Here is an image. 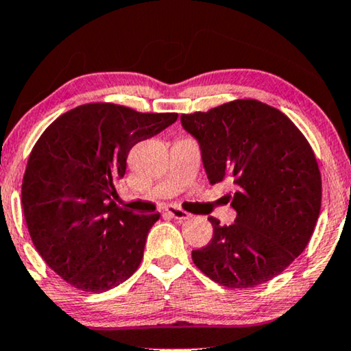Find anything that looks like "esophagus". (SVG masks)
<instances>
[{
	"instance_id": "obj_1",
	"label": "esophagus",
	"mask_w": 351,
	"mask_h": 351,
	"mask_svg": "<svg viewBox=\"0 0 351 351\" xmlns=\"http://www.w3.org/2000/svg\"><path fill=\"white\" fill-rule=\"evenodd\" d=\"M166 212H168L172 218L180 219V221L190 218V213H186L185 210H182V208L176 207V206H168V207H166Z\"/></svg>"
}]
</instances>
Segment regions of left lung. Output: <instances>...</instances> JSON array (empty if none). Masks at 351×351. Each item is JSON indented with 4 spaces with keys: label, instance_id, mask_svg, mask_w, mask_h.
<instances>
[{
    "label": "left lung",
    "instance_id": "1",
    "mask_svg": "<svg viewBox=\"0 0 351 351\" xmlns=\"http://www.w3.org/2000/svg\"><path fill=\"white\" fill-rule=\"evenodd\" d=\"M180 119L201 145L208 182L235 185L226 196L235 221L208 218L213 237L191 252L194 265L228 289L271 281L304 251L320 215L322 176L311 144L284 112L254 99Z\"/></svg>",
    "mask_w": 351,
    "mask_h": 351
}]
</instances>
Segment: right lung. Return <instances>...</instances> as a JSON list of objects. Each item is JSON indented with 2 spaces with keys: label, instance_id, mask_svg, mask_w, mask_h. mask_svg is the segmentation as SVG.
<instances>
[{
  "label": "right lung",
  "instance_id": "right-lung-1",
  "mask_svg": "<svg viewBox=\"0 0 351 351\" xmlns=\"http://www.w3.org/2000/svg\"><path fill=\"white\" fill-rule=\"evenodd\" d=\"M177 117L86 104L59 116L37 139L21 183L26 226L47 265L72 287L100 293L138 269L160 213L119 207L116 185L133 145Z\"/></svg>",
  "mask_w": 351,
  "mask_h": 351
}]
</instances>
